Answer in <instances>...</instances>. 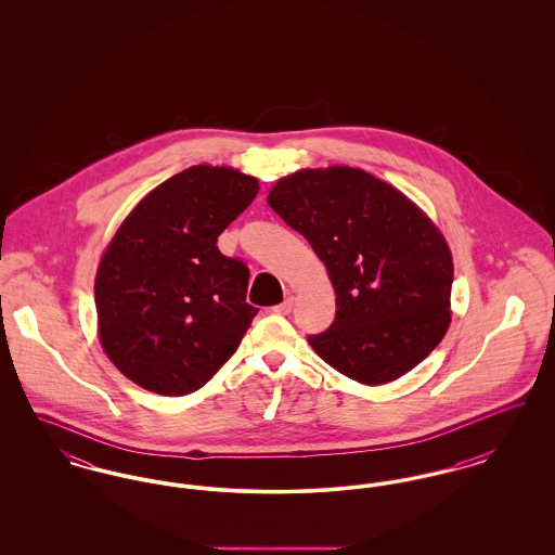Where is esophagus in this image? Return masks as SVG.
<instances>
[{
  "mask_svg": "<svg viewBox=\"0 0 555 555\" xmlns=\"http://www.w3.org/2000/svg\"><path fill=\"white\" fill-rule=\"evenodd\" d=\"M293 304H295V297L289 295L283 304H279V306L274 308V312H276V314H281V317H287V314H291V310H293Z\"/></svg>",
  "mask_w": 555,
  "mask_h": 555,
  "instance_id": "esophagus-1",
  "label": "esophagus"
}]
</instances>
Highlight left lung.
<instances>
[{"label": "left lung", "instance_id": "1", "mask_svg": "<svg viewBox=\"0 0 555 555\" xmlns=\"http://www.w3.org/2000/svg\"><path fill=\"white\" fill-rule=\"evenodd\" d=\"M268 206L310 241L337 295L308 341L351 380L376 387L418 366L451 324L453 258L428 214L362 168H301Z\"/></svg>", "mask_w": 555, "mask_h": 555}]
</instances>
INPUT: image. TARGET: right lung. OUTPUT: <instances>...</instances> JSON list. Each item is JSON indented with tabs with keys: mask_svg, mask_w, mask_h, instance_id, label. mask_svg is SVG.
Returning a JSON list of instances; mask_svg holds the SVG:
<instances>
[{
	"mask_svg": "<svg viewBox=\"0 0 555 555\" xmlns=\"http://www.w3.org/2000/svg\"><path fill=\"white\" fill-rule=\"evenodd\" d=\"M258 189L237 168L191 166L152 189L109 238L95 274L98 337L145 391L204 387L258 314L245 301L247 266L216 245Z\"/></svg>",
	"mask_w": 555,
	"mask_h": 555,
	"instance_id": "obj_1",
	"label": "right lung"
}]
</instances>
